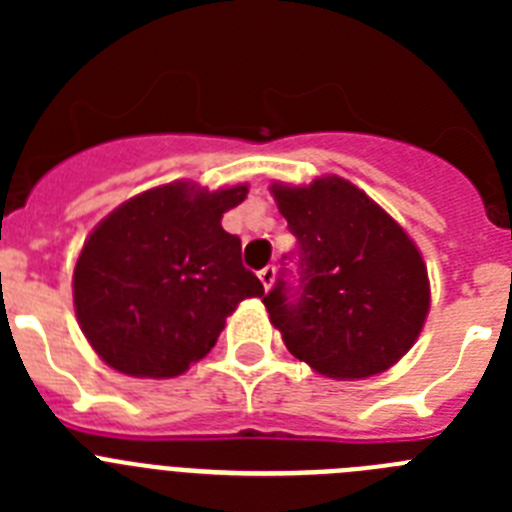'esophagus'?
Wrapping results in <instances>:
<instances>
[{
  "instance_id": "34e87169",
  "label": "esophagus",
  "mask_w": 512,
  "mask_h": 512,
  "mask_svg": "<svg viewBox=\"0 0 512 512\" xmlns=\"http://www.w3.org/2000/svg\"><path fill=\"white\" fill-rule=\"evenodd\" d=\"M259 279H261V284H264L266 289L271 287V284H274V279H277V269H274V266H264V269L259 271Z\"/></svg>"
}]
</instances>
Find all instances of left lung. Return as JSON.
<instances>
[{
    "label": "left lung",
    "instance_id": "8db88e82",
    "mask_svg": "<svg viewBox=\"0 0 512 512\" xmlns=\"http://www.w3.org/2000/svg\"><path fill=\"white\" fill-rule=\"evenodd\" d=\"M271 194L297 238V251L282 259L297 261L300 282L282 269L264 295L289 354L333 379L390 369L410 351L431 305L410 235L341 176L274 184Z\"/></svg>",
    "mask_w": 512,
    "mask_h": 512
}]
</instances>
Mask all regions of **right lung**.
Listing matches in <instances>:
<instances>
[{
    "label": "right lung",
    "mask_w": 512,
    "mask_h": 512,
    "mask_svg": "<svg viewBox=\"0 0 512 512\" xmlns=\"http://www.w3.org/2000/svg\"><path fill=\"white\" fill-rule=\"evenodd\" d=\"M248 187L187 182L148 189L92 230L74 269L81 330L104 364L130 377L187 372L217 343L225 318L264 284L220 220Z\"/></svg>",
    "instance_id": "add662e5"
}]
</instances>
